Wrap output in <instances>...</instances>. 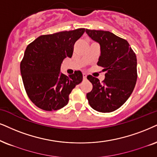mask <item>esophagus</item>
<instances>
[{
	"label": "esophagus",
	"mask_w": 157,
	"mask_h": 157,
	"mask_svg": "<svg viewBox=\"0 0 157 157\" xmlns=\"http://www.w3.org/2000/svg\"><path fill=\"white\" fill-rule=\"evenodd\" d=\"M82 77H83V80H85L87 78V75L85 74H82Z\"/></svg>",
	"instance_id": "obj_1"
}]
</instances>
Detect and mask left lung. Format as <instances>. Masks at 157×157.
Instances as JSON below:
<instances>
[{
    "label": "left lung",
    "mask_w": 157,
    "mask_h": 157,
    "mask_svg": "<svg viewBox=\"0 0 157 157\" xmlns=\"http://www.w3.org/2000/svg\"><path fill=\"white\" fill-rule=\"evenodd\" d=\"M93 40L98 43L101 55L97 64L106 72L102 83L91 75L87 77L93 89L87 93L90 106L99 112H112L130 96L136 84L137 59L126 40L112 33L86 29Z\"/></svg>",
    "instance_id": "1"
}]
</instances>
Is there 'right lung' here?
I'll list each match as a JSON object with an SVG mask.
<instances>
[{
    "instance_id": "1",
    "label": "right lung",
    "mask_w": 157,
    "mask_h": 157,
    "mask_svg": "<svg viewBox=\"0 0 157 157\" xmlns=\"http://www.w3.org/2000/svg\"><path fill=\"white\" fill-rule=\"evenodd\" d=\"M84 28L41 35L27 45L20 71L25 90L32 102L45 111L60 109L69 101L72 89L82 81L80 71L67 76L61 64L71 58L74 45Z\"/></svg>"
}]
</instances>
